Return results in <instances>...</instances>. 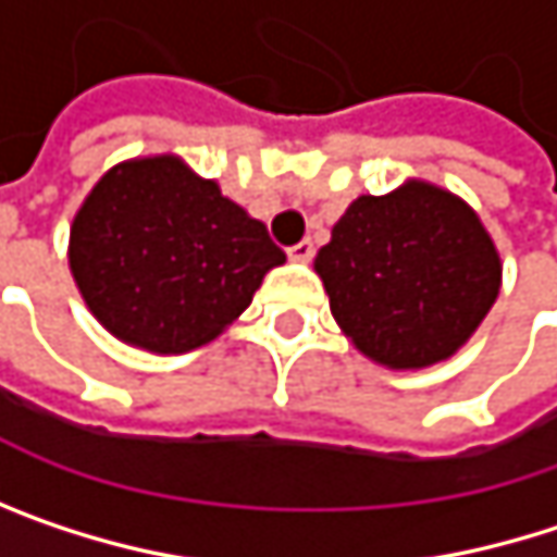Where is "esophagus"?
I'll return each mask as SVG.
<instances>
[{
    "instance_id": "esophagus-1",
    "label": "esophagus",
    "mask_w": 557,
    "mask_h": 557,
    "mask_svg": "<svg viewBox=\"0 0 557 557\" xmlns=\"http://www.w3.org/2000/svg\"><path fill=\"white\" fill-rule=\"evenodd\" d=\"M289 258L306 264V261H312V258H315V245H312L309 238H302L299 245H293V248H289Z\"/></svg>"
}]
</instances>
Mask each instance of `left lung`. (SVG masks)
I'll list each match as a JSON object with an SVG mask.
<instances>
[{
  "instance_id": "8db88e82",
  "label": "left lung",
  "mask_w": 557,
  "mask_h": 557,
  "mask_svg": "<svg viewBox=\"0 0 557 557\" xmlns=\"http://www.w3.org/2000/svg\"><path fill=\"white\" fill-rule=\"evenodd\" d=\"M329 306L361 355L393 371L451 358L500 293V255L455 193L406 180L358 196L315 255Z\"/></svg>"
}]
</instances>
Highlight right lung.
<instances>
[{
  "mask_svg": "<svg viewBox=\"0 0 557 557\" xmlns=\"http://www.w3.org/2000/svg\"><path fill=\"white\" fill-rule=\"evenodd\" d=\"M283 261L264 222L173 154L102 173L70 225V274L89 312L151 355L219 338Z\"/></svg>",
  "mask_w": 557,
  "mask_h": 557,
  "instance_id": "add662e5",
  "label": "right lung"
}]
</instances>
